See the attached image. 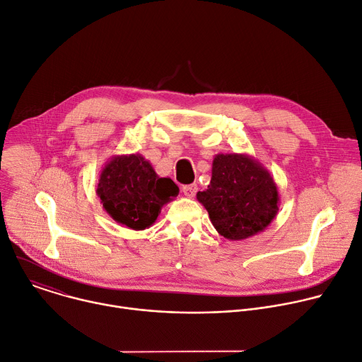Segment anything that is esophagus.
Here are the masks:
<instances>
[{"mask_svg":"<svg viewBox=\"0 0 362 362\" xmlns=\"http://www.w3.org/2000/svg\"><path fill=\"white\" fill-rule=\"evenodd\" d=\"M182 192H183L185 196H187V197H194V194H196V192H197V185H194V183L186 185V186L182 187Z\"/></svg>","mask_w":362,"mask_h":362,"instance_id":"34e87169","label":"esophagus"}]
</instances>
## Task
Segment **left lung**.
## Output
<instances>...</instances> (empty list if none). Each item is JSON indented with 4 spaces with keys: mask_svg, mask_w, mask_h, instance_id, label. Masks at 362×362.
<instances>
[{
    "mask_svg": "<svg viewBox=\"0 0 362 362\" xmlns=\"http://www.w3.org/2000/svg\"><path fill=\"white\" fill-rule=\"evenodd\" d=\"M196 199L208 211L218 233L229 240L264 232L279 211L274 177L261 162L245 153L216 154L211 185L197 192Z\"/></svg>",
    "mask_w": 362,
    "mask_h": 362,
    "instance_id": "1",
    "label": "left lung"
}]
</instances>
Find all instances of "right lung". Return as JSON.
<instances>
[{
    "instance_id": "right-lung-1",
    "label": "right lung",
    "mask_w": 362,
    "mask_h": 362,
    "mask_svg": "<svg viewBox=\"0 0 362 362\" xmlns=\"http://www.w3.org/2000/svg\"><path fill=\"white\" fill-rule=\"evenodd\" d=\"M177 193L176 183L170 177H160L139 153L113 156L101 169L97 183L103 209L133 230L150 228Z\"/></svg>"
}]
</instances>
